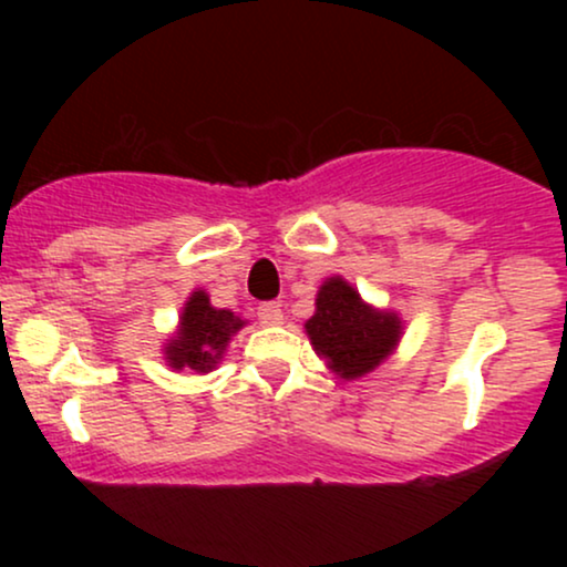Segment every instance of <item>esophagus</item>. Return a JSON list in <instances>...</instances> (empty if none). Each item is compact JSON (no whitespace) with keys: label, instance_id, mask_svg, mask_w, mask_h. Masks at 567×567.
<instances>
[{"label":"esophagus","instance_id":"obj_1","mask_svg":"<svg viewBox=\"0 0 567 567\" xmlns=\"http://www.w3.org/2000/svg\"><path fill=\"white\" fill-rule=\"evenodd\" d=\"M258 320L264 324H279L282 322V309H279V303L275 301H266L258 306Z\"/></svg>","mask_w":567,"mask_h":567}]
</instances>
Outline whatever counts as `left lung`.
<instances>
[{
  "instance_id": "obj_1",
  "label": "left lung",
  "mask_w": 567,
  "mask_h": 567,
  "mask_svg": "<svg viewBox=\"0 0 567 567\" xmlns=\"http://www.w3.org/2000/svg\"><path fill=\"white\" fill-rule=\"evenodd\" d=\"M306 336L338 379H362L386 360L402 336L394 311L362 301L343 277H328L317 292V311L306 320Z\"/></svg>"
}]
</instances>
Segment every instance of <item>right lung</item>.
Here are the masks:
<instances>
[{
	"label": "right lung",
	"instance_id": "right-lung-1",
	"mask_svg": "<svg viewBox=\"0 0 567 567\" xmlns=\"http://www.w3.org/2000/svg\"><path fill=\"white\" fill-rule=\"evenodd\" d=\"M239 328H245V320L229 309H216L205 290H194L181 311L178 333L165 347L167 365L210 373Z\"/></svg>",
	"mask_w": 567,
	"mask_h": 567
}]
</instances>
